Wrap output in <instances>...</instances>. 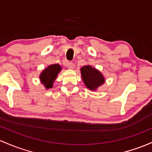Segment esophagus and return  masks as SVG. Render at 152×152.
I'll list each match as a JSON object with an SVG mask.
<instances>
[{
  "label": "esophagus",
  "mask_w": 152,
  "mask_h": 152,
  "mask_svg": "<svg viewBox=\"0 0 152 152\" xmlns=\"http://www.w3.org/2000/svg\"><path fill=\"white\" fill-rule=\"evenodd\" d=\"M75 67V64L72 62H70L69 63H68V68H69V69H73Z\"/></svg>",
  "instance_id": "esophagus-1"
}]
</instances>
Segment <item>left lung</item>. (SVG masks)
<instances>
[{"label":"left lung","mask_w":152,"mask_h":152,"mask_svg":"<svg viewBox=\"0 0 152 152\" xmlns=\"http://www.w3.org/2000/svg\"><path fill=\"white\" fill-rule=\"evenodd\" d=\"M80 71L85 86L91 91H96L98 87L105 82V79L102 73L90 65L84 66Z\"/></svg>","instance_id":"1"}]
</instances>
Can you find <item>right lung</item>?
I'll use <instances>...</instances> for the list:
<instances>
[{"mask_svg": "<svg viewBox=\"0 0 152 152\" xmlns=\"http://www.w3.org/2000/svg\"><path fill=\"white\" fill-rule=\"evenodd\" d=\"M62 70V67L59 64H52L48 66L42 71L39 75V81L44 85L46 89L53 88V83L57 78L58 73Z\"/></svg>", "mask_w": 152, "mask_h": 152, "instance_id": "1", "label": "right lung"}]
</instances>
